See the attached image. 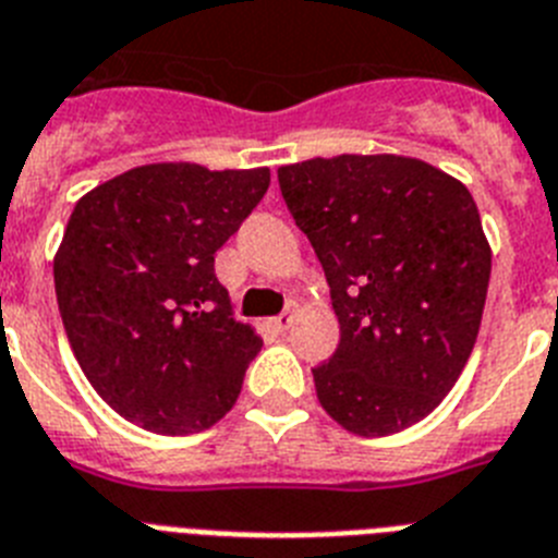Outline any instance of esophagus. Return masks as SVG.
<instances>
[{"mask_svg":"<svg viewBox=\"0 0 558 558\" xmlns=\"http://www.w3.org/2000/svg\"><path fill=\"white\" fill-rule=\"evenodd\" d=\"M292 319H294V312L289 308V312H283L280 317L272 319V328H275V331H286V328L292 326Z\"/></svg>","mask_w":558,"mask_h":558,"instance_id":"1","label":"esophagus"}]
</instances>
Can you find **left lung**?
Masks as SVG:
<instances>
[{"mask_svg":"<svg viewBox=\"0 0 558 558\" xmlns=\"http://www.w3.org/2000/svg\"><path fill=\"white\" fill-rule=\"evenodd\" d=\"M278 182L339 319L312 371L319 404L362 438L401 433L452 390L481 331L492 246L472 193L399 154L280 165Z\"/></svg>","mask_w":558,"mask_h":558,"instance_id":"8db88e82","label":"left lung"}]
</instances>
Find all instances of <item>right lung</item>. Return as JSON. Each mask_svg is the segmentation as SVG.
<instances>
[{"label": "right lung", "instance_id": "add662e5", "mask_svg": "<svg viewBox=\"0 0 558 558\" xmlns=\"http://www.w3.org/2000/svg\"><path fill=\"white\" fill-rule=\"evenodd\" d=\"M269 168L151 162L77 198L52 260L77 365L125 421L202 433L232 410L264 339L232 317L213 260Z\"/></svg>", "mask_w": 558, "mask_h": 558}]
</instances>
